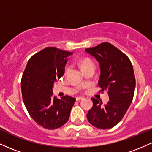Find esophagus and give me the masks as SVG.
Instances as JSON below:
<instances>
[{
    "label": "esophagus",
    "mask_w": 152,
    "mask_h": 152,
    "mask_svg": "<svg viewBox=\"0 0 152 152\" xmlns=\"http://www.w3.org/2000/svg\"><path fill=\"white\" fill-rule=\"evenodd\" d=\"M83 99V97H82V96H78V97H76V100L77 101H80V100H82V99Z\"/></svg>",
    "instance_id": "esophagus-1"
}]
</instances>
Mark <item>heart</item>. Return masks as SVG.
<instances>
[{
	"label": "heart",
	"instance_id": "obj_1",
	"mask_svg": "<svg viewBox=\"0 0 152 152\" xmlns=\"http://www.w3.org/2000/svg\"><path fill=\"white\" fill-rule=\"evenodd\" d=\"M93 64V63H92V61L91 60H89V59L88 58H84L83 59V60L81 61V68L83 69V68L86 67V66H89V65H92ZM69 68H68L67 70H66V71H69Z\"/></svg>",
	"mask_w": 152,
	"mask_h": 152
}]
</instances>
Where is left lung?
I'll return each instance as SVG.
<instances>
[{
    "label": "left lung",
    "instance_id": "1",
    "mask_svg": "<svg viewBox=\"0 0 152 152\" xmlns=\"http://www.w3.org/2000/svg\"><path fill=\"white\" fill-rule=\"evenodd\" d=\"M100 67L99 86L106 90L109 101L105 105L91 98L93 107L87 114L91 124L102 129H111L122 119L129 107L136 86L133 66L128 57L109 43L86 48Z\"/></svg>",
    "mask_w": 152,
    "mask_h": 152
}]
</instances>
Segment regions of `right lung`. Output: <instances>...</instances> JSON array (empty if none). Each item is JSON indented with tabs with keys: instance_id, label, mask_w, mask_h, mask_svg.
<instances>
[{
	"instance_id": "add662e5",
	"label": "right lung",
	"mask_w": 152,
	"mask_h": 152,
	"mask_svg": "<svg viewBox=\"0 0 152 152\" xmlns=\"http://www.w3.org/2000/svg\"><path fill=\"white\" fill-rule=\"evenodd\" d=\"M72 52L48 47L28 61L21 79L23 101L38 124L55 129L68 121L76 99L53 96L54 83L64 75L68 57Z\"/></svg>"
}]
</instances>
